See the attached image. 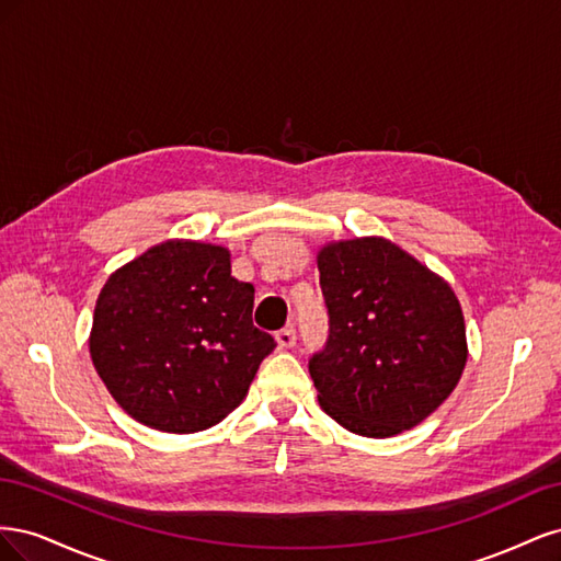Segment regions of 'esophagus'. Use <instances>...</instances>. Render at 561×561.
Instances as JSON below:
<instances>
[{"label": "esophagus", "instance_id": "1", "mask_svg": "<svg viewBox=\"0 0 561 561\" xmlns=\"http://www.w3.org/2000/svg\"><path fill=\"white\" fill-rule=\"evenodd\" d=\"M276 342L280 348H293L297 344V332L293 328H283L276 332Z\"/></svg>", "mask_w": 561, "mask_h": 561}]
</instances>
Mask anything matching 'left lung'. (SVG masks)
Wrapping results in <instances>:
<instances>
[{"mask_svg": "<svg viewBox=\"0 0 561 561\" xmlns=\"http://www.w3.org/2000/svg\"><path fill=\"white\" fill-rule=\"evenodd\" d=\"M328 344L309 371L322 412L363 437H393L443 404L468 360L451 285L381 236L318 250Z\"/></svg>", "mask_w": 561, "mask_h": 561, "instance_id": "1", "label": "left lung"}]
</instances>
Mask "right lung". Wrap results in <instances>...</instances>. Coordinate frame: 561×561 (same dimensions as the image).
Masks as SVG:
<instances>
[{
    "mask_svg": "<svg viewBox=\"0 0 561 561\" xmlns=\"http://www.w3.org/2000/svg\"><path fill=\"white\" fill-rule=\"evenodd\" d=\"M254 287L225 245L168 239L110 274L89 334L122 410L161 433H198L239 407L274 336L252 325Z\"/></svg>",
    "mask_w": 561,
    "mask_h": 561,
    "instance_id": "add662e5",
    "label": "right lung"
}]
</instances>
